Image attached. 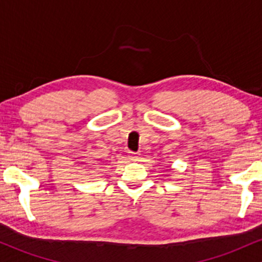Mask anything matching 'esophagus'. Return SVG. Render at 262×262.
<instances>
[{"instance_id":"esophagus-1","label":"esophagus","mask_w":262,"mask_h":262,"mask_svg":"<svg viewBox=\"0 0 262 262\" xmlns=\"http://www.w3.org/2000/svg\"><path fill=\"white\" fill-rule=\"evenodd\" d=\"M128 158L130 159L132 161H138L140 159V154L139 152H129Z\"/></svg>"}]
</instances>
